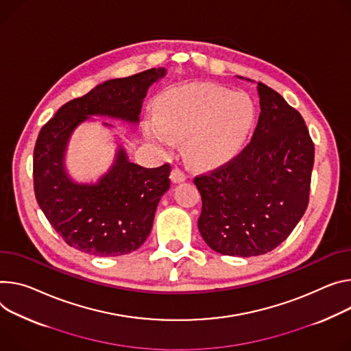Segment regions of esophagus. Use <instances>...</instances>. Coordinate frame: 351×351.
I'll return each mask as SVG.
<instances>
[{
	"label": "esophagus",
	"instance_id": "obj_1",
	"mask_svg": "<svg viewBox=\"0 0 351 351\" xmlns=\"http://www.w3.org/2000/svg\"><path fill=\"white\" fill-rule=\"evenodd\" d=\"M186 179H187V175H186L180 168L175 167V168L172 169V172H171V180H172L173 183H180V182H184Z\"/></svg>",
	"mask_w": 351,
	"mask_h": 351
}]
</instances>
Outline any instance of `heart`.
Here are the masks:
<instances>
[{
    "label": "heart",
    "instance_id": "heart-1",
    "mask_svg": "<svg viewBox=\"0 0 351 351\" xmlns=\"http://www.w3.org/2000/svg\"><path fill=\"white\" fill-rule=\"evenodd\" d=\"M254 119L252 99L213 84H193L169 90L147 120L148 140L165 147L168 136L183 140L190 161L211 165L231 156L245 141Z\"/></svg>",
    "mask_w": 351,
    "mask_h": 351
}]
</instances>
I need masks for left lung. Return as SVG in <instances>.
<instances>
[{"mask_svg": "<svg viewBox=\"0 0 351 351\" xmlns=\"http://www.w3.org/2000/svg\"><path fill=\"white\" fill-rule=\"evenodd\" d=\"M261 114L250 143L195 184L202 196L199 231L215 252L259 256L289 238L311 190L315 147L300 112L258 82Z\"/></svg>", "mask_w": 351, "mask_h": 351, "instance_id": "8db88e82", "label": "left lung"}]
</instances>
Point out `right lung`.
Here are the masks:
<instances>
[{
  "label": "right lung",
  "instance_id": "right-lung-1",
  "mask_svg": "<svg viewBox=\"0 0 351 351\" xmlns=\"http://www.w3.org/2000/svg\"><path fill=\"white\" fill-rule=\"evenodd\" d=\"M165 73L151 69L105 81L62 105L42 127L34 151L35 196L67 245L93 256H120L149 235L156 206L171 186L169 164L143 168L119 147L112 168L97 183L85 184L69 176L64 154L73 132L89 116L138 123L148 88Z\"/></svg>",
  "mask_w": 351,
  "mask_h": 351
}]
</instances>
